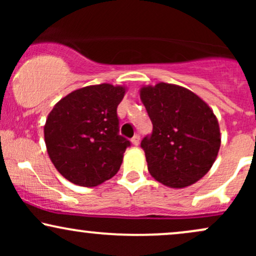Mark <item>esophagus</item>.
Returning <instances> with one entry per match:
<instances>
[{
	"instance_id": "34e87169",
	"label": "esophagus",
	"mask_w": 256,
	"mask_h": 256,
	"mask_svg": "<svg viewBox=\"0 0 256 256\" xmlns=\"http://www.w3.org/2000/svg\"><path fill=\"white\" fill-rule=\"evenodd\" d=\"M131 142H132V144L134 146H138L140 144V136H138V134H134V137H132V140H131Z\"/></svg>"
}]
</instances>
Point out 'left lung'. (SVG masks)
I'll use <instances>...</instances> for the list:
<instances>
[{
	"label": "left lung",
	"mask_w": 256,
	"mask_h": 256,
	"mask_svg": "<svg viewBox=\"0 0 256 256\" xmlns=\"http://www.w3.org/2000/svg\"><path fill=\"white\" fill-rule=\"evenodd\" d=\"M152 124L140 142L148 171L170 188L189 186L210 170L222 143L216 114L201 98L176 84L140 90Z\"/></svg>",
	"instance_id": "obj_1"
}]
</instances>
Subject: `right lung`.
<instances>
[{
    "label": "right lung",
    "mask_w": 256,
    "mask_h": 256,
    "mask_svg": "<svg viewBox=\"0 0 256 256\" xmlns=\"http://www.w3.org/2000/svg\"><path fill=\"white\" fill-rule=\"evenodd\" d=\"M122 85H89L54 106L44 125L46 152L62 177L80 186H98L116 174L130 142L119 134Z\"/></svg>",
    "instance_id": "right-lung-1"
}]
</instances>
